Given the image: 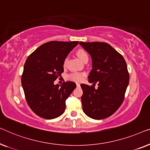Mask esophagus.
I'll list each match as a JSON object with an SVG mask.
<instances>
[{
  "label": "esophagus",
  "mask_w": 150,
  "mask_h": 150,
  "mask_svg": "<svg viewBox=\"0 0 150 150\" xmlns=\"http://www.w3.org/2000/svg\"><path fill=\"white\" fill-rule=\"evenodd\" d=\"M77 86L78 87V86H80V83H77Z\"/></svg>",
  "instance_id": "34e87169"
}]
</instances>
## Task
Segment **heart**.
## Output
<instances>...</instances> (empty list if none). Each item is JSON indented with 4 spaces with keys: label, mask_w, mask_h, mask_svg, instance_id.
Returning <instances> with one entry per match:
<instances>
[{
    "label": "heart",
    "mask_w": 150,
    "mask_h": 150,
    "mask_svg": "<svg viewBox=\"0 0 150 150\" xmlns=\"http://www.w3.org/2000/svg\"><path fill=\"white\" fill-rule=\"evenodd\" d=\"M77 55L79 60L83 62L86 59H88V55L87 52L83 50H79L77 52ZM69 79L76 82H80L83 79L84 74L81 73H73L69 75Z\"/></svg>",
    "instance_id": "1"
}]
</instances>
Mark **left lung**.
<instances>
[{
    "label": "left lung",
    "mask_w": 150,
    "mask_h": 150,
    "mask_svg": "<svg viewBox=\"0 0 150 150\" xmlns=\"http://www.w3.org/2000/svg\"><path fill=\"white\" fill-rule=\"evenodd\" d=\"M79 45L92 58V69L88 81L93 85L98 83L97 89L93 86L81 84L83 111L92 119H105L114 113L124 100L129 83L126 62L123 56L107 43L80 41Z\"/></svg>",
    "instance_id": "1"
}]
</instances>
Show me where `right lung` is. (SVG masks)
Segmentation results:
<instances>
[{
  "label": "right lung",
  "instance_id": "right-lung-1",
  "mask_svg": "<svg viewBox=\"0 0 150 150\" xmlns=\"http://www.w3.org/2000/svg\"><path fill=\"white\" fill-rule=\"evenodd\" d=\"M78 41H50L41 45L28 57L22 76L26 100L39 117L51 120L60 116L65 101L76 88L73 81L54 85L64 72V62Z\"/></svg>",
  "mask_w": 150,
  "mask_h": 150
}]
</instances>
